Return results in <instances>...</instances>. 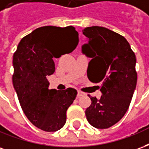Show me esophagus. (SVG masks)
Segmentation results:
<instances>
[{
  "label": "esophagus",
  "mask_w": 149,
  "mask_h": 149,
  "mask_svg": "<svg viewBox=\"0 0 149 149\" xmlns=\"http://www.w3.org/2000/svg\"><path fill=\"white\" fill-rule=\"evenodd\" d=\"M84 93H83V92H81V90H78L77 91V97H81V96H84Z\"/></svg>",
  "instance_id": "1"
}]
</instances>
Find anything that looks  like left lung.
Listing matches in <instances>:
<instances>
[{
  "label": "left lung",
  "mask_w": 149,
  "mask_h": 149,
  "mask_svg": "<svg viewBox=\"0 0 149 149\" xmlns=\"http://www.w3.org/2000/svg\"><path fill=\"white\" fill-rule=\"evenodd\" d=\"M88 43L82 53L91 58L87 69L88 80L101 83L100 100L90 97L92 103L85 110L88 123L97 128H108L125 116L136 86V56L121 35L100 26L82 30Z\"/></svg>",
  "instance_id": "obj_1"
}]
</instances>
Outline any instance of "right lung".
Segmentation results:
<instances>
[{"mask_svg":"<svg viewBox=\"0 0 149 149\" xmlns=\"http://www.w3.org/2000/svg\"><path fill=\"white\" fill-rule=\"evenodd\" d=\"M78 42L72 26H44L23 37L13 54V83L21 109L43 131L56 132L65 125L67 109L77 97L72 88L49 89L48 77L55 72L53 58L72 52Z\"/></svg>","mask_w":149,"mask_h":149,"instance_id":"1","label":"right lung"}]
</instances>
